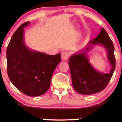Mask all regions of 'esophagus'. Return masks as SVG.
Returning a JSON list of instances; mask_svg holds the SVG:
<instances>
[{"label": "esophagus", "mask_w": 122, "mask_h": 122, "mask_svg": "<svg viewBox=\"0 0 122 122\" xmlns=\"http://www.w3.org/2000/svg\"><path fill=\"white\" fill-rule=\"evenodd\" d=\"M69 56H70V54L67 52H64L62 53L61 55V58L63 60H68Z\"/></svg>", "instance_id": "obj_1"}]
</instances>
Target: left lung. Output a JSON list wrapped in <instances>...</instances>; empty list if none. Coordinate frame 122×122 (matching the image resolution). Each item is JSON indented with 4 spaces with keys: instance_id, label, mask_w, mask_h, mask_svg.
I'll return each instance as SVG.
<instances>
[{
    "instance_id": "8db88e82",
    "label": "left lung",
    "mask_w": 122,
    "mask_h": 122,
    "mask_svg": "<svg viewBox=\"0 0 122 122\" xmlns=\"http://www.w3.org/2000/svg\"><path fill=\"white\" fill-rule=\"evenodd\" d=\"M94 45H101L106 49L109 62L112 66L109 73L96 70L89 61L87 52ZM113 42L105 29L102 28L98 36L90 40L87 46L78 53L72 54L68 64L74 88L80 94L90 95L99 93L105 88L112 77L116 67Z\"/></svg>"
}]
</instances>
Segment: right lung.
Returning a JSON list of instances; mask_svg holds the SVG:
<instances>
[{"instance_id":"add662e5","label":"right lung","mask_w":122,"mask_h":122,"mask_svg":"<svg viewBox=\"0 0 122 122\" xmlns=\"http://www.w3.org/2000/svg\"><path fill=\"white\" fill-rule=\"evenodd\" d=\"M23 23L11 38L6 51L9 80L20 92L28 96L44 94L49 89L54 70L61 61V54L51 55L29 49L24 41Z\"/></svg>"}]
</instances>
